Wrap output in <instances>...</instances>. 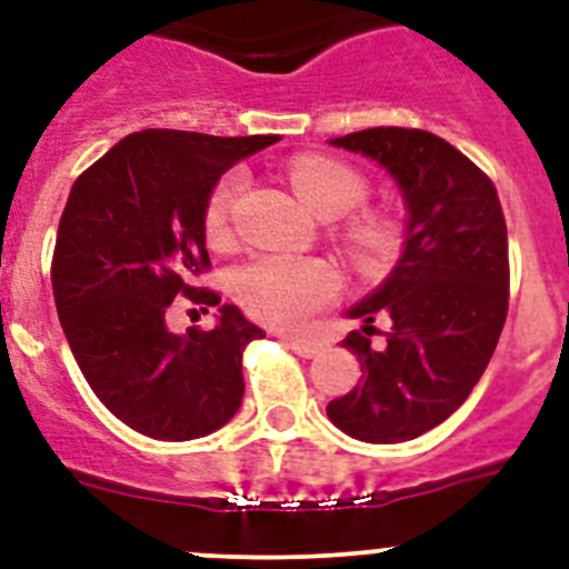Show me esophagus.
Segmentation results:
<instances>
[{"label": "esophagus", "instance_id": "1", "mask_svg": "<svg viewBox=\"0 0 569 569\" xmlns=\"http://www.w3.org/2000/svg\"><path fill=\"white\" fill-rule=\"evenodd\" d=\"M281 339L288 341L290 350L293 353H299L301 359H313V356H319L321 350H325V345L316 339H308V336H293V333H281Z\"/></svg>", "mask_w": 569, "mask_h": 569}]
</instances>
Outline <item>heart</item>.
<instances>
[{
  "label": "heart",
  "instance_id": "obj_1",
  "mask_svg": "<svg viewBox=\"0 0 569 569\" xmlns=\"http://www.w3.org/2000/svg\"><path fill=\"white\" fill-rule=\"evenodd\" d=\"M290 182L310 210L333 219L359 208L367 193L365 179L353 168L321 156H299L290 164ZM241 188H244L241 173H228L216 184L204 210V230L210 241H222L228 236L230 210L241 196ZM347 241L361 264H385L399 250V230L381 216H365L350 224ZM339 288L341 279L336 268L321 259L259 256L236 276V293L241 305L259 319L284 328L301 325L313 310L328 305Z\"/></svg>",
  "mask_w": 569,
  "mask_h": 569
}]
</instances>
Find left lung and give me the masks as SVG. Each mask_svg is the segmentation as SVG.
<instances>
[{
	"mask_svg": "<svg viewBox=\"0 0 569 569\" xmlns=\"http://www.w3.org/2000/svg\"><path fill=\"white\" fill-rule=\"evenodd\" d=\"M373 159L405 199L401 256L341 345L361 361L359 385L328 405L341 433L370 445L419 439L465 405L507 319V224L499 193L465 153L427 130L367 128L330 139ZM376 315L391 319L369 347Z\"/></svg>",
	"mask_w": 569,
	"mask_h": 569,
	"instance_id": "obj_1",
	"label": "left lung"
}]
</instances>
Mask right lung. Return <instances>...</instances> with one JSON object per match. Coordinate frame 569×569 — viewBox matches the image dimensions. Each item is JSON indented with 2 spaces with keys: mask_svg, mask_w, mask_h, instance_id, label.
I'll list each match as a JSON object with an SVG mask.
<instances>
[{
  "mask_svg": "<svg viewBox=\"0 0 569 569\" xmlns=\"http://www.w3.org/2000/svg\"><path fill=\"white\" fill-rule=\"evenodd\" d=\"M279 136L142 130L124 136L70 188L53 250V299L79 370L110 413L159 441L210 436L244 396L241 350L264 330L220 305L210 331L173 335L176 295L214 307L196 288L210 268L204 210L236 162Z\"/></svg>",
  "mask_w": 569,
  "mask_h": 569,
  "instance_id": "1",
  "label": "right lung"
}]
</instances>
